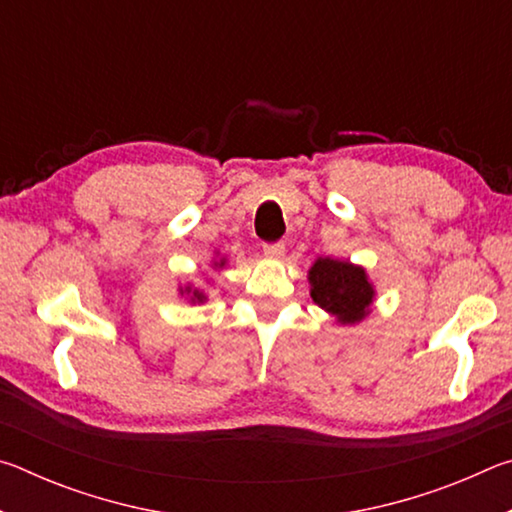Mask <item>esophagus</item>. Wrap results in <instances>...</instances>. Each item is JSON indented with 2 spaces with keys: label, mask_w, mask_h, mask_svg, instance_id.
<instances>
[{
  "label": "esophagus",
  "mask_w": 512,
  "mask_h": 512,
  "mask_svg": "<svg viewBox=\"0 0 512 512\" xmlns=\"http://www.w3.org/2000/svg\"><path fill=\"white\" fill-rule=\"evenodd\" d=\"M264 255L282 257L284 255V244H282V241H277V244H264Z\"/></svg>",
  "instance_id": "obj_1"
}]
</instances>
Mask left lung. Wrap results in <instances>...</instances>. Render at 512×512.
Masks as SVG:
<instances>
[{
  "mask_svg": "<svg viewBox=\"0 0 512 512\" xmlns=\"http://www.w3.org/2000/svg\"><path fill=\"white\" fill-rule=\"evenodd\" d=\"M311 298L341 325H354L368 316L375 289L361 266L318 257L309 268Z\"/></svg>",
  "mask_w": 512,
  "mask_h": 512,
  "instance_id": "left-lung-1",
  "label": "left lung"
}]
</instances>
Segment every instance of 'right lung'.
Instances as JSON below:
<instances>
[{"label": "right lung", "mask_w": 512, "mask_h": 512, "mask_svg": "<svg viewBox=\"0 0 512 512\" xmlns=\"http://www.w3.org/2000/svg\"><path fill=\"white\" fill-rule=\"evenodd\" d=\"M214 266H225V259H219V262H214ZM185 293H192V302H203L205 300V293L198 291V289H185Z\"/></svg>", "instance_id": "right-lung-1"}]
</instances>
